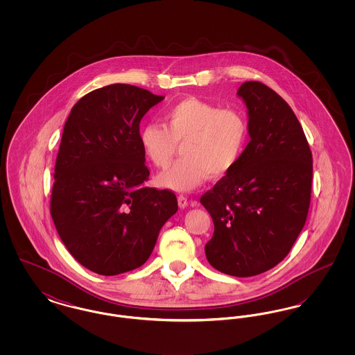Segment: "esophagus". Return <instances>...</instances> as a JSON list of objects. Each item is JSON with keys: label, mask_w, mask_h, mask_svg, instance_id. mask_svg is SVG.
I'll return each instance as SVG.
<instances>
[{"label": "esophagus", "mask_w": 355, "mask_h": 355, "mask_svg": "<svg viewBox=\"0 0 355 355\" xmlns=\"http://www.w3.org/2000/svg\"><path fill=\"white\" fill-rule=\"evenodd\" d=\"M177 200H178V206L181 209H185L186 206H187V198H186L185 196H178Z\"/></svg>", "instance_id": "esophagus-1"}]
</instances>
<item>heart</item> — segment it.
<instances>
[{"label":"heart","mask_w":355,"mask_h":355,"mask_svg":"<svg viewBox=\"0 0 355 355\" xmlns=\"http://www.w3.org/2000/svg\"><path fill=\"white\" fill-rule=\"evenodd\" d=\"M164 125L149 123L141 128L139 142L145 157L155 168H168L184 142L181 158L161 173L158 184L174 191H191L210 177H220L236 168L243 157L249 126L236 109L198 98H185L164 110Z\"/></svg>","instance_id":"b5f03b06"}]
</instances>
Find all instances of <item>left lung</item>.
Listing matches in <instances>:
<instances>
[{
  "mask_svg": "<svg viewBox=\"0 0 355 355\" xmlns=\"http://www.w3.org/2000/svg\"><path fill=\"white\" fill-rule=\"evenodd\" d=\"M236 96L248 109L250 142L201 197L214 223L205 254L216 270L253 277L278 265L304 229L313 157L300 121L272 89L248 81Z\"/></svg>",
  "mask_w": 355,
  "mask_h": 355,
  "instance_id": "left-lung-1",
  "label": "left lung"
}]
</instances>
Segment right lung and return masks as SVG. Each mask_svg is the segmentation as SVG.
Returning <instances> with one entry per match:
<instances>
[{
    "label": "right lung",
    "instance_id": "obj_1",
    "mask_svg": "<svg viewBox=\"0 0 355 355\" xmlns=\"http://www.w3.org/2000/svg\"><path fill=\"white\" fill-rule=\"evenodd\" d=\"M164 96L113 84L77 102L64 126L51 214L69 253L101 275L142 266L178 210L169 190L145 186L139 122Z\"/></svg>",
    "mask_w": 355,
    "mask_h": 355
}]
</instances>
